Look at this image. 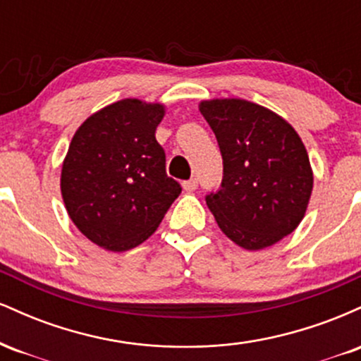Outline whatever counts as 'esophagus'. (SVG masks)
I'll return each instance as SVG.
<instances>
[{"label":"esophagus","mask_w":361,"mask_h":361,"mask_svg":"<svg viewBox=\"0 0 361 361\" xmlns=\"http://www.w3.org/2000/svg\"><path fill=\"white\" fill-rule=\"evenodd\" d=\"M197 186H198V181L195 180H188V181H183V190L185 192H195V190H197Z\"/></svg>","instance_id":"34e87169"}]
</instances>
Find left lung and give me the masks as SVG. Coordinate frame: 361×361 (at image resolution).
<instances>
[{
	"label": "left lung",
	"instance_id": "obj_1",
	"mask_svg": "<svg viewBox=\"0 0 361 361\" xmlns=\"http://www.w3.org/2000/svg\"><path fill=\"white\" fill-rule=\"evenodd\" d=\"M198 109L224 161L221 188L205 198L215 222L244 250L273 246L307 210L314 175L304 142L287 120L252 102L215 98Z\"/></svg>",
	"mask_w": 361,
	"mask_h": 361
}]
</instances>
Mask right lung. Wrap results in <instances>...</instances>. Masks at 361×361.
Segmentation results:
<instances>
[{"label": "right lung", "instance_id": "add662e5", "mask_svg": "<svg viewBox=\"0 0 361 361\" xmlns=\"http://www.w3.org/2000/svg\"><path fill=\"white\" fill-rule=\"evenodd\" d=\"M163 117V103L126 98L86 118L69 144L62 200L74 226L103 250L146 241L181 193L156 140Z\"/></svg>", "mask_w": 361, "mask_h": 361}]
</instances>
